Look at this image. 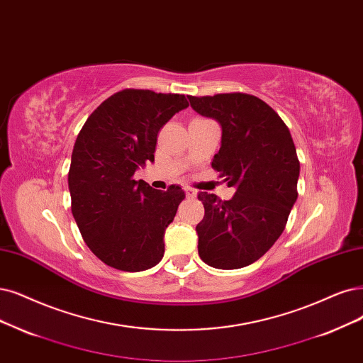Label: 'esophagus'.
Returning a JSON list of instances; mask_svg holds the SVG:
<instances>
[{
  "instance_id": "1",
  "label": "esophagus",
  "mask_w": 363,
  "mask_h": 363,
  "mask_svg": "<svg viewBox=\"0 0 363 363\" xmlns=\"http://www.w3.org/2000/svg\"><path fill=\"white\" fill-rule=\"evenodd\" d=\"M185 194H186V197H190V199H193V197H196L197 191H196L194 189H191V186H186V189H185Z\"/></svg>"
}]
</instances>
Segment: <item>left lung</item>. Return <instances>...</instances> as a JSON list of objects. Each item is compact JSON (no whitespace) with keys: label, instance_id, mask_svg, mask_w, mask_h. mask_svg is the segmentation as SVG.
I'll list each match as a JSON object with an SVG mask.
<instances>
[{"label":"left lung","instance_id":"8db88e82","mask_svg":"<svg viewBox=\"0 0 363 363\" xmlns=\"http://www.w3.org/2000/svg\"><path fill=\"white\" fill-rule=\"evenodd\" d=\"M193 109L217 119L221 147L212 169L236 193H199L205 217L196 225L199 256L217 269L259 260L284 232L298 199L301 164L289 127L272 107L245 92L189 96Z\"/></svg>","mask_w":363,"mask_h":363}]
</instances>
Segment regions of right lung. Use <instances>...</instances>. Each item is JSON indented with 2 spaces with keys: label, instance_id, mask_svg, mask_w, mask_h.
I'll list each match as a JSON object with an SVG mask.
<instances>
[{
  "label": "right lung",
  "instance_id": "obj_1",
  "mask_svg": "<svg viewBox=\"0 0 363 363\" xmlns=\"http://www.w3.org/2000/svg\"><path fill=\"white\" fill-rule=\"evenodd\" d=\"M189 106L184 94L127 88L104 100L79 131L69 170L72 212L88 248L118 271L140 272L164 256V230L185 194L133 179L154 161L157 136Z\"/></svg>",
  "mask_w": 363,
  "mask_h": 363
}]
</instances>
